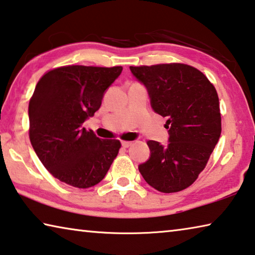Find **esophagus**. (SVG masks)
I'll use <instances>...</instances> for the list:
<instances>
[{"mask_svg": "<svg viewBox=\"0 0 255 255\" xmlns=\"http://www.w3.org/2000/svg\"><path fill=\"white\" fill-rule=\"evenodd\" d=\"M121 144H123L124 147H129L132 144V142H129V140H123Z\"/></svg>", "mask_w": 255, "mask_h": 255, "instance_id": "esophagus-1", "label": "esophagus"}]
</instances>
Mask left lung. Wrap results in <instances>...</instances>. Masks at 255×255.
<instances>
[{
  "label": "left lung",
  "instance_id": "1",
  "mask_svg": "<svg viewBox=\"0 0 255 255\" xmlns=\"http://www.w3.org/2000/svg\"><path fill=\"white\" fill-rule=\"evenodd\" d=\"M147 88L151 106L165 117L169 143L148 140L151 156L138 170L162 193L191 186L207 165L221 134L219 98L203 72L184 63L130 67Z\"/></svg>",
  "mask_w": 255,
  "mask_h": 255
}]
</instances>
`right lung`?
<instances>
[{
    "instance_id": "add662e5",
    "label": "right lung",
    "mask_w": 255,
    "mask_h": 255,
    "mask_svg": "<svg viewBox=\"0 0 255 255\" xmlns=\"http://www.w3.org/2000/svg\"><path fill=\"white\" fill-rule=\"evenodd\" d=\"M123 67L63 66L38 80L29 101V138L50 173L72 187L99 184L118 155L119 139H101L82 127L102 103Z\"/></svg>"
}]
</instances>
